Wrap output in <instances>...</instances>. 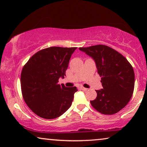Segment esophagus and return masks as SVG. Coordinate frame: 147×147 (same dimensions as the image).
I'll list each match as a JSON object with an SVG mask.
<instances>
[{"label":"esophagus","instance_id":"1","mask_svg":"<svg viewBox=\"0 0 147 147\" xmlns=\"http://www.w3.org/2000/svg\"><path fill=\"white\" fill-rule=\"evenodd\" d=\"M80 89L82 90H84V91H87V90H88V88H84V87H83V86H82V87H80Z\"/></svg>","mask_w":147,"mask_h":147}]
</instances>
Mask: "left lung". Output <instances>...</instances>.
I'll use <instances>...</instances> for the list:
<instances>
[{
    "label": "left lung",
    "instance_id": "1",
    "mask_svg": "<svg viewBox=\"0 0 147 147\" xmlns=\"http://www.w3.org/2000/svg\"><path fill=\"white\" fill-rule=\"evenodd\" d=\"M94 59L103 89L96 90L97 97L90 101L92 107L107 115L117 113L130 101L134 88V72L122 54L108 46L80 47Z\"/></svg>",
    "mask_w": 147,
    "mask_h": 147
}]
</instances>
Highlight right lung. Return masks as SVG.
<instances>
[{"label": "right lung", "mask_w": 147, "mask_h": 147, "mask_svg": "<svg viewBox=\"0 0 147 147\" xmlns=\"http://www.w3.org/2000/svg\"><path fill=\"white\" fill-rule=\"evenodd\" d=\"M77 47H51L40 50L24 65L21 75L23 99L35 114L53 119L69 109L78 91L58 84L64 78L72 53Z\"/></svg>", "instance_id": "obj_1"}]
</instances>
